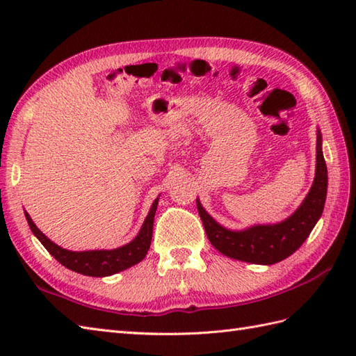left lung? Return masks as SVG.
<instances>
[{"label": "left lung", "instance_id": "1", "mask_svg": "<svg viewBox=\"0 0 356 356\" xmlns=\"http://www.w3.org/2000/svg\"><path fill=\"white\" fill-rule=\"evenodd\" d=\"M323 138L316 128V168L314 184L303 203L278 223L252 225L234 231L217 223L197 199V211L208 240L218 252L234 260L254 264H274L292 255L305 243L320 220L327 194V166L323 156Z\"/></svg>", "mask_w": 356, "mask_h": 356}]
</instances>
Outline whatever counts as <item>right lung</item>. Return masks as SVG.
Segmentation results:
<instances>
[{"mask_svg":"<svg viewBox=\"0 0 356 356\" xmlns=\"http://www.w3.org/2000/svg\"><path fill=\"white\" fill-rule=\"evenodd\" d=\"M159 197L153 202L149 208V213L145 217L142 228L138 236H136L130 243H127L116 249H95V251H69L58 246L56 243L42 234L36 228L32 217L26 213L27 223L30 229L35 234V237L41 241L42 246L55 257V259L65 266L67 269L78 272L82 275L88 277H108L113 274H118L120 270H125L128 268L134 266L139 261L145 259V255L151 245V237H153V223H154V214L157 209Z\"/></svg>","mask_w":356,"mask_h":356,"instance_id":"add662e5","label":"right lung"}]
</instances>
